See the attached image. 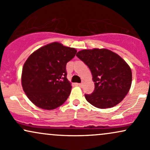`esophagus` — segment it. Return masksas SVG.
Instances as JSON below:
<instances>
[{"instance_id":"1","label":"esophagus","mask_w":150,"mask_h":150,"mask_svg":"<svg viewBox=\"0 0 150 150\" xmlns=\"http://www.w3.org/2000/svg\"><path fill=\"white\" fill-rule=\"evenodd\" d=\"M78 85H79V86H80V87H82V86H83V84H82V83H80V84H78Z\"/></svg>"}]
</instances>
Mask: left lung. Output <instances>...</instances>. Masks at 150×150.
Segmentation results:
<instances>
[{"instance_id": "left-lung-1", "label": "left lung", "mask_w": 150, "mask_h": 150, "mask_svg": "<svg viewBox=\"0 0 150 150\" xmlns=\"http://www.w3.org/2000/svg\"><path fill=\"white\" fill-rule=\"evenodd\" d=\"M76 56L91 70L94 90L85 94L87 101L99 108H111L124 99L132 82L131 69L120 56L108 49H85Z\"/></svg>"}]
</instances>
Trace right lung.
Here are the masks:
<instances>
[{
  "instance_id": "right-lung-1",
  "label": "right lung",
  "mask_w": 150,
  "mask_h": 150,
  "mask_svg": "<svg viewBox=\"0 0 150 150\" xmlns=\"http://www.w3.org/2000/svg\"><path fill=\"white\" fill-rule=\"evenodd\" d=\"M77 51L58 42L40 48L24 64L22 85L30 100L38 107L52 110L67 100L71 91L66 64Z\"/></svg>"
}]
</instances>
